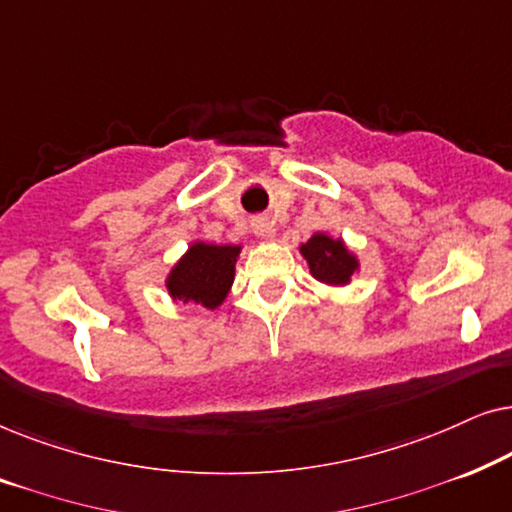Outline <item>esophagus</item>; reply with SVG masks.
<instances>
[{
  "label": "esophagus",
  "mask_w": 512,
  "mask_h": 512,
  "mask_svg": "<svg viewBox=\"0 0 512 512\" xmlns=\"http://www.w3.org/2000/svg\"><path fill=\"white\" fill-rule=\"evenodd\" d=\"M251 230L261 237V240H270L272 237V221L270 219H254V223H251Z\"/></svg>",
  "instance_id": "esophagus-1"
}]
</instances>
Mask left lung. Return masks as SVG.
I'll list each match as a JSON object with an SVG mask.
<instances>
[{"mask_svg": "<svg viewBox=\"0 0 512 512\" xmlns=\"http://www.w3.org/2000/svg\"><path fill=\"white\" fill-rule=\"evenodd\" d=\"M300 254L310 265L312 277L328 286L349 284V279L359 270V261L345 247V242L326 233H314L305 244H300Z\"/></svg>", "mask_w": 512, "mask_h": 512, "instance_id": "8db88e82", "label": "left lung"}]
</instances>
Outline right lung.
<instances>
[{
	"label": "right lung",
	"instance_id": "obj_1",
	"mask_svg": "<svg viewBox=\"0 0 512 512\" xmlns=\"http://www.w3.org/2000/svg\"><path fill=\"white\" fill-rule=\"evenodd\" d=\"M240 251V244L193 242L165 279L170 298L216 310L233 286Z\"/></svg>",
	"mask_w": 512,
	"mask_h": 512
}]
</instances>
